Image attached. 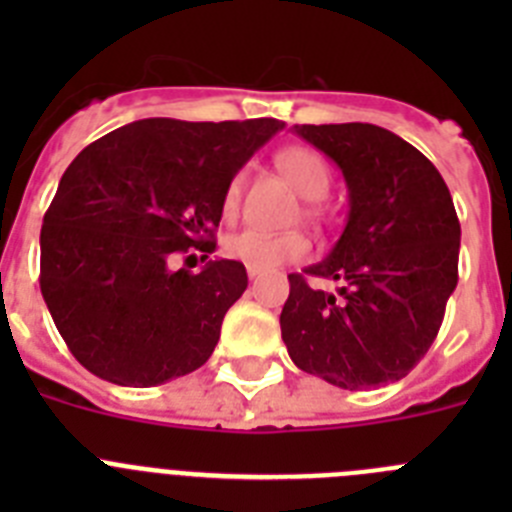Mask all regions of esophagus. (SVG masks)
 <instances>
[{"mask_svg":"<svg viewBox=\"0 0 512 512\" xmlns=\"http://www.w3.org/2000/svg\"><path fill=\"white\" fill-rule=\"evenodd\" d=\"M246 271H248V277H251V279L261 277V269H256V266H246Z\"/></svg>","mask_w":512,"mask_h":512,"instance_id":"34e87169","label":"esophagus"}]
</instances>
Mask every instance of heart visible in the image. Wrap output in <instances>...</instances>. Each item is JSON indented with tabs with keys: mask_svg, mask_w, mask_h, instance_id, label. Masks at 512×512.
<instances>
[{
	"mask_svg": "<svg viewBox=\"0 0 512 512\" xmlns=\"http://www.w3.org/2000/svg\"><path fill=\"white\" fill-rule=\"evenodd\" d=\"M274 166L295 187V192L305 197L307 215L318 217V200H323L330 189V169L325 164V158L307 146H287L277 151ZM243 182H246V174L238 171L225 187L223 200H220V212H223L225 220H233L241 210ZM223 251L228 253L230 259L243 261L246 266L274 269V266L287 264V261L305 259L310 253V241L302 233H264V230L246 228L228 235L223 243Z\"/></svg>",
	"mask_w": 512,
	"mask_h": 512,
	"instance_id": "b5f03b06",
	"label": "heart"
}]
</instances>
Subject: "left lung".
Returning a JSON list of instances; mask_svg holds the SVG:
<instances>
[{"label":"left lung","instance_id":"8db88e82","mask_svg":"<svg viewBox=\"0 0 512 512\" xmlns=\"http://www.w3.org/2000/svg\"><path fill=\"white\" fill-rule=\"evenodd\" d=\"M295 130L336 161L351 210L333 251L289 274L279 315L289 356L343 390L397 382L428 354L459 282L449 187L418 148L379 125ZM307 276L341 281L339 295L312 290Z\"/></svg>","mask_w":512,"mask_h":512}]
</instances>
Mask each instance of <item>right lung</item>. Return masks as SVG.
I'll return each instance as SVG.
<instances>
[{
	"label": "right lung",
	"mask_w": 512,
	"mask_h": 512,
	"mask_svg": "<svg viewBox=\"0 0 512 512\" xmlns=\"http://www.w3.org/2000/svg\"><path fill=\"white\" fill-rule=\"evenodd\" d=\"M282 128L274 117H148L71 161L43 217L40 292L84 369L156 387L210 359L225 312L248 287L246 266L217 259L192 274L174 271V259L215 251L225 187Z\"/></svg>",
	"instance_id": "add662e5"
}]
</instances>
